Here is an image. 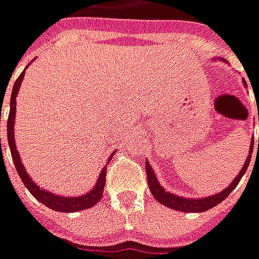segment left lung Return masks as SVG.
I'll list each match as a JSON object with an SVG mask.
<instances>
[{"label": "left lung", "instance_id": "left-lung-1", "mask_svg": "<svg viewBox=\"0 0 259 259\" xmlns=\"http://www.w3.org/2000/svg\"><path fill=\"white\" fill-rule=\"evenodd\" d=\"M259 120V118H258ZM259 144V140H258ZM252 148H254V141L251 143L250 147V155L245 159V163L243 165V168L240 170V174L236 176V179L229 185V187H226L225 190L218 193V194H213L211 197H206V198H198V200H194V198H183V197H179V195L172 194L169 191H165L162 189V186L158 183L157 178L154 175V170L150 166V163L146 161V172H147V183H148V187L151 190V194L155 197V200L159 202V204H163L165 206H169L172 209H176V211L182 212H204L211 209L218 204H221L226 197H228L232 191L236 189V186L239 185V182L243 178V175L245 174V170L248 168L251 161V154H252Z\"/></svg>", "mask_w": 259, "mask_h": 259}]
</instances>
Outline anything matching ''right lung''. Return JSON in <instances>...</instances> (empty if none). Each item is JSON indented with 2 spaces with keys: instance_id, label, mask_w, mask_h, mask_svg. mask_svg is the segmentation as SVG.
<instances>
[{
  "instance_id": "add662e5",
  "label": "right lung",
  "mask_w": 259,
  "mask_h": 259,
  "mask_svg": "<svg viewBox=\"0 0 259 259\" xmlns=\"http://www.w3.org/2000/svg\"><path fill=\"white\" fill-rule=\"evenodd\" d=\"M25 76V72H22L20 76L16 79L12 89V96H11V108H9L8 115V123H7V136H8V144L11 148V155L14 159L15 168L18 170V175L23 182V185L27 187V190L30 191L31 195L44 204L48 208H51L54 211L58 212H77L91 208L96 205L98 201L101 200L102 193H104V186H105V175H107V168H102L100 178L97 179V183L94 189L84 195H79V197H62V195H55L50 191H46L40 189L38 186L30 179V176L26 174V169L23 168V163L20 162L19 152L16 151L15 147V137H14V123H15V112H16V94L19 91V87L22 84V79ZM1 113V112H0ZM1 122V115H0ZM0 147H1V137H0ZM109 157V161H111Z\"/></svg>"
}]
</instances>
